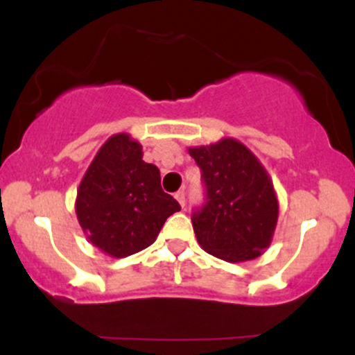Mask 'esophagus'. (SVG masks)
<instances>
[{
    "label": "esophagus",
    "instance_id": "esophagus-1",
    "mask_svg": "<svg viewBox=\"0 0 355 355\" xmlns=\"http://www.w3.org/2000/svg\"><path fill=\"white\" fill-rule=\"evenodd\" d=\"M175 198H177V202L180 203L182 207H185V191H183V190H178L177 193H175Z\"/></svg>",
    "mask_w": 355,
    "mask_h": 355
}]
</instances>
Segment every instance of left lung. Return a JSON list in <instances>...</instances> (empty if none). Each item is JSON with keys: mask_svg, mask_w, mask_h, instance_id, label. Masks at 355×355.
<instances>
[{"mask_svg": "<svg viewBox=\"0 0 355 355\" xmlns=\"http://www.w3.org/2000/svg\"><path fill=\"white\" fill-rule=\"evenodd\" d=\"M202 170L205 203L191 214L205 252L225 262L257 259L270 245L279 202L267 170L235 138L189 148Z\"/></svg>", "mask_w": 355, "mask_h": 355, "instance_id": "obj_1", "label": "left lung"}]
</instances>
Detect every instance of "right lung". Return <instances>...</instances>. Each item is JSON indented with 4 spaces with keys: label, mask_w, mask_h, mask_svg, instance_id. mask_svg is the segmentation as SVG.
<instances>
[{
    "label": "right lung",
    "mask_w": 355,
    "mask_h": 355,
    "mask_svg": "<svg viewBox=\"0 0 355 355\" xmlns=\"http://www.w3.org/2000/svg\"><path fill=\"white\" fill-rule=\"evenodd\" d=\"M128 133L110 137L89 164L76 193V217L89 242L123 259L152 245L180 205L160 185V170L141 160Z\"/></svg>",
    "instance_id": "add662e5"
}]
</instances>
